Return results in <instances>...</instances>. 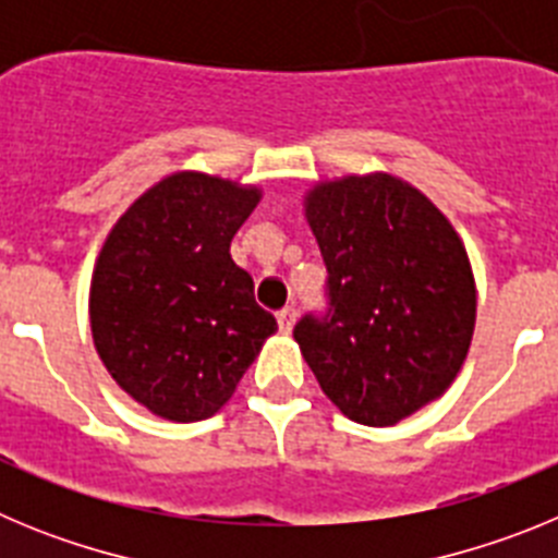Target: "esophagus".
<instances>
[{
  "instance_id": "esophagus-1",
  "label": "esophagus",
  "mask_w": 558,
  "mask_h": 558,
  "mask_svg": "<svg viewBox=\"0 0 558 558\" xmlns=\"http://www.w3.org/2000/svg\"><path fill=\"white\" fill-rule=\"evenodd\" d=\"M276 322H279V329H282L284 335H290V332H293V327H295V310L284 307L282 313L276 315Z\"/></svg>"
}]
</instances>
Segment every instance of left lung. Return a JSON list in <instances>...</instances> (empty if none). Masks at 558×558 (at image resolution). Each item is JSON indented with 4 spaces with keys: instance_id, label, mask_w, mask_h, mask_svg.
Returning a JSON list of instances; mask_svg holds the SVG:
<instances>
[{
    "instance_id": "1",
    "label": "left lung",
    "mask_w": 558,
    "mask_h": 558,
    "mask_svg": "<svg viewBox=\"0 0 558 558\" xmlns=\"http://www.w3.org/2000/svg\"><path fill=\"white\" fill-rule=\"evenodd\" d=\"M304 218L329 270V313L304 315L295 343L343 416L397 425L441 397L470 352L477 290L463 240L391 172L318 181Z\"/></svg>"
}]
</instances>
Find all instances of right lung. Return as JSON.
<instances>
[{
	"label": "right lung",
	"instance_id": "obj_1",
	"mask_svg": "<svg viewBox=\"0 0 558 558\" xmlns=\"http://www.w3.org/2000/svg\"><path fill=\"white\" fill-rule=\"evenodd\" d=\"M259 198L256 184L179 170L108 231L88 288L92 338L113 383L153 416H215L279 329L229 254Z\"/></svg>",
	"mask_w": 558,
	"mask_h": 558
}]
</instances>
